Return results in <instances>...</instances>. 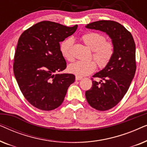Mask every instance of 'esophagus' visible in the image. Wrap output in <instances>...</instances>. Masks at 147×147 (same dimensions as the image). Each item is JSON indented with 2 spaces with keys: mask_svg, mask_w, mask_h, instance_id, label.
<instances>
[{
  "mask_svg": "<svg viewBox=\"0 0 147 147\" xmlns=\"http://www.w3.org/2000/svg\"><path fill=\"white\" fill-rule=\"evenodd\" d=\"M82 79V78L80 77V76H76V80H80Z\"/></svg>",
  "mask_w": 147,
  "mask_h": 147,
  "instance_id": "obj_1",
  "label": "esophagus"
}]
</instances>
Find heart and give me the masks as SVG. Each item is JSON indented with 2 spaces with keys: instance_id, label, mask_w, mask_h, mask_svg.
<instances>
[{
  "instance_id": "obj_1",
  "label": "heart",
  "mask_w": 147,
  "mask_h": 147,
  "mask_svg": "<svg viewBox=\"0 0 147 147\" xmlns=\"http://www.w3.org/2000/svg\"><path fill=\"white\" fill-rule=\"evenodd\" d=\"M81 39L90 49L92 50V57L98 67H105L111 61L114 53V45L111 41H106V37L98 32H87L81 36ZM74 41L71 38H67L61 42L60 51L63 57L67 60L72 59L71 47ZM96 68L94 61H77L70 64L68 71L78 76H85L92 74Z\"/></svg>"
}]
</instances>
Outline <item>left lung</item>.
Wrapping results in <instances>:
<instances>
[{
  "mask_svg": "<svg viewBox=\"0 0 147 147\" xmlns=\"http://www.w3.org/2000/svg\"><path fill=\"white\" fill-rule=\"evenodd\" d=\"M86 27L106 33L114 45L111 61L93 76L101 80H93L91 89L86 92L88 104L96 110L105 111L117 105L130 87L136 68L135 43L131 33L116 21H98Z\"/></svg>",
  "mask_w": 147,
  "mask_h": 147,
  "instance_id": "8db88e82",
  "label": "left lung"
}]
</instances>
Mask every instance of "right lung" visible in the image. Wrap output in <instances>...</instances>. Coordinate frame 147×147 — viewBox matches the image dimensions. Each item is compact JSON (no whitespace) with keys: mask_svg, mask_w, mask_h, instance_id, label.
<instances>
[{"mask_svg":"<svg viewBox=\"0 0 147 147\" xmlns=\"http://www.w3.org/2000/svg\"><path fill=\"white\" fill-rule=\"evenodd\" d=\"M77 28V25L69 27L45 21L20 36L14 57V74L24 97L34 107L45 111L58 108L75 81L74 74L57 72L67 67L59 42Z\"/></svg>","mask_w":147,"mask_h":147,"instance_id":"right-lung-1","label":"right lung"}]
</instances>
